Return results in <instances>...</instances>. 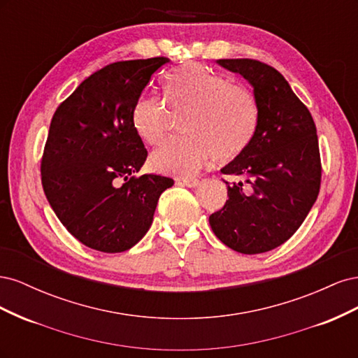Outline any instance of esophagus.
<instances>
[{
  "instance_id": "34e87169",
  "label": "esophagus",
  "mask_w": 358,
  "mask_h": 358,
  "mask_svg": "<svg viewBox=\"0 0 358 358\" xmlns=\"http://www.w3.org/2000/svg\"><path fill=\"white\" fill-rule=\"evenodd\" d=\"M182 183H183V185H187L188 188H196V187L200 185V180L196 179V178H187V179L182 180Z\"/></svg>"
}]
</instances>
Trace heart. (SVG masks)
<instances>
[{
	"label": "heart",
	"mask_w": 358,
	"mask_h": 358,
	"mask_svg": "<svg viewBox=\"0 0 358 358\" xmlns=\"http://www.w3.org/2000/svg\"><path fill=\"white\" fill-rule=\"evenodd\" d=\"M162 95L171 113L182 115L187 136L169 140L150 157L158 173L191 176L212 155L231 161L252 143L259 125V106L245 86L201 64L189 62L162 80ZM136 134L148 145H159L169 131V112L154 96H140L131 112Z\"/></svg>",
	"instance_id": "1"
}]
</instances>
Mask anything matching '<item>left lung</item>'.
Masks as SVG:
<instances>
[{"instance_id":"1","label":"left lung","mask_w":358,"mask_h":358,"mask_svg":"<svg viewBox=\"0 0 358 358\" xmlns=\"http://www.w3.org/2000/svg\"><path fill=\"white\" fill-rule=\"evenodd\" d=\"M254 86L259 125L252 143L221 171L229 200L209 216L212 231L242 254H262L287 242L305 221L321 185L317 127L285 78L257 59H218Z\"/></svg>"}]
</instances>
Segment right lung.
<instances>
[{
    "label": "right lung",
    "mask_w": 358,
    "mask_h": 358,
    "mask_svg": "<svg viewBox=\"0 0 358 358\" xmlns=\"http://www.w3.org/2000/svg\"><path fill=\"white\" fill-rule=\"evenodd\" d=\"M169 61L109 64L85 79L52 117L40 167L43 189L69 233L95 251L133 248L152 224L159 196L175 183L159 175L134 176L148 150L131 124L134 103Z\"/></svg>",
    "instance_id": "right-lung-1"
}]
</instances>
